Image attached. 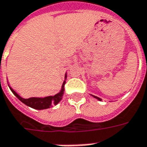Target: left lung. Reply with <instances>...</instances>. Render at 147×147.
Returning a JSON list of instances; mask_svg holds the SVG:
<instances>
[{
  "label": "left lung",
  "instance_id": "obj_1",
  "mask_svg": "<svg viewBox=\"0 0 147 147\" xmlns=\"http://www.w3.org/2000/svg\"><path fill=\"white\" fill-rule=\"evenodd\" d=\"M94 96V97H95V98L98 99L99 100H101V99H100V98H99V97H97V96Z\"/></svg>",
  "mask_w": 147,
  "mask_h": 147
}]
</instances>
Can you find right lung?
<instances>
[{
	"instance_id": "add662e5",
	"label": "right lung",
	"mask_w": 147,
	"mask_h": 147,
	"mask_svg": "<svg viewBox=\"0 0 147 147\" xmlns=\"http://www.w3.org/2000/svg\"><path fill=\"white\" fill-rule=\"evenodd\" d=\"M65 77H66V76H65ZM65 84V81L63 83L62 89H61V91L59 93H57V94L53 96H47V97H44V98L31 97V98L29 99H23L18 94H17L11 87H10V90H11V92L14 93V95L16 96L19 100H21L23 104L29 106V107H32L34 109L42 110L49 108L50 107H51L52 105H56V104L59 103V101L62 99L63 94H64Z\"/></svg>"
}]
</instances>
